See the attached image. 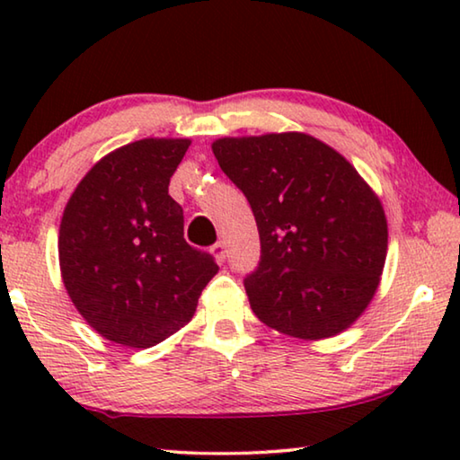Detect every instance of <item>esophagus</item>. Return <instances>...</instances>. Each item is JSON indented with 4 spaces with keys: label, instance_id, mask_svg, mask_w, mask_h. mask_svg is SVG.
Instances as JSON below:
<instances>
[{
    "label": "esophagus",
    "instance_id": "34e87169",
    "mask_svg": "<svg viewBox=\"0 0 460 460\" xmlns=\"http://www.w3.org/2000/svg\"><path fill=\"white\" fill-rule=\"evenodd\" d=\"M211 252H213L217 261H219V263L225 261V253H227V252H225V243H223V241H217V243L211 247Z\"/></svg>",
    "mask_w": 460,
    "mask_h": 460
}]
</instances>
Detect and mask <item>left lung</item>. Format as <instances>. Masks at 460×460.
<instances>
[{
	"mask_svg": "<svg viewBox=\"0 0 460 460\" xmlns=\"http://www.w3.org/2000/svg\"><path fill=\"white\" fill-rule=\"evenodd\" d=\"M211 147L258 223L261 260L245 278L255 316L305 341L349 329L385 266L377 194L345 155L302 131L219 137Z\"/></svg>",
	"mask_w": 460,
	"mask_h": 460,
	"instance_id": "obj_1",
	"label": "left lung"
}]
</instances>
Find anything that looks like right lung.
<instances>
[{"label": "right lung", "instance_id": "obj_1", "mask_svg": "<svg viewBox=\"0 0 460 460\" xmlns=\"http://www.w3.org/2000/svg\"><path fill=\"white\" fill-rule=\"evenodd\" d=\"M190 139L146 137L103 155L76 184L58 231L60 276L101 337L147 349L190 321L219 266L184 239L170 176Z\"/></svg>", "mask_w": 460, "mask_h": 460}]
</instances>
